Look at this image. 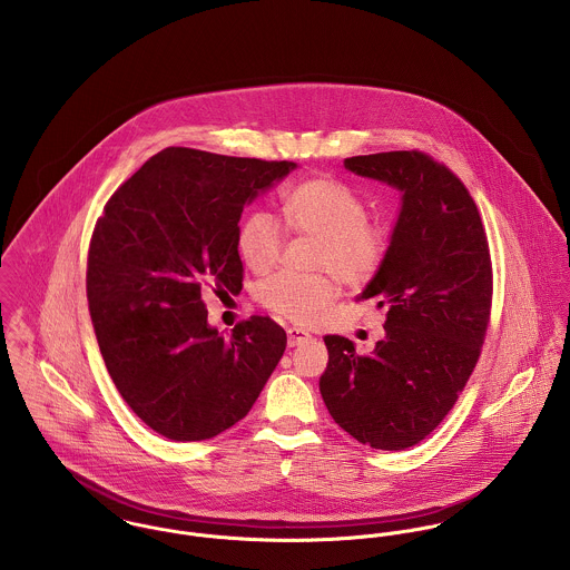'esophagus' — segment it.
I'll use <instances>...</instances> for the list:
<instances>
[{
  "mask_svg": "<svg viewBox=\"0 0 570 570\" xmlns=\"http://www.w3.org/2000/svg\"><path fill=\"white\" fill-rule=\"evenodd\" d=\"M312 335L305 331V328H298V326H289L287 328V344L289 346H296V344H303L307 342Z\"/></svg>",
  "mask_w": 570,
  "mask_h": 570,
  "instance_id": "obj_1",
  "label": "esophagus"
}]
</instances>
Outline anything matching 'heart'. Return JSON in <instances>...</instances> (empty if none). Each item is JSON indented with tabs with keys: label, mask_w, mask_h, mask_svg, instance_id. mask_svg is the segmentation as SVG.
I'll return each mask as SVG.
<instances>
[{
	"label": "heart",
	"mask_w": 570,
	"mask_h": 570,
	"mask_svg": "<svg viewBox=\"0 0 570 570\" xmlns=\"http://www.w3.org/2000/svg\"><path fill=\"white\" fill-rule=\"evenodd\" d=\"M283 222L289 230L318 239L314 267L321 274L276 272L256 287L258 303L296 325L316 323L340 298L341 276L357 287L368 283L389 254V230L368 219L366 202L346 184L314 177L294 186L283 199ZM239 254L256 272H269L283 254L285 228L265 213H249L239 228Z\"/></svg>",
	"instance_id": "b5f03b06"
}]
</instances>
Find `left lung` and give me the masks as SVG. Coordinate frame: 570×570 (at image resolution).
I'll return each mask as SVG.
<instances>
[{"label":"left lung","instance_id":"8db88e82","mask_svg":"<svg viewBox=\"0 0 570 570\" xmlns=\"http://www.w3.org/2000/svg\"><path fill=\"white\" fill-rule=\"evenodd\" d=\"M344 166L402 190V213L380 272L357 296L386 309V335L371 355L325 335L321 393L360 443L406 450L436 430L481 357L493 294L488 235L465 184L423 151Z\"/></svg>","mask_w":570,"mask_h":570}]
</instances>
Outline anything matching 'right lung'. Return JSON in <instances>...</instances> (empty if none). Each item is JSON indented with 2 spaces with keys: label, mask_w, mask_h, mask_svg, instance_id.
Returning <instances> with one entry per match:
<instances>
[{
  "label": "right lung",
  "mask_w": 570,
  "mask_h": 570,
  "mask_svg": "<svg viewBox=\"0 0 570 570\" xmlns=\"http://www.w3.org/2000/svg\"><path fill=\"white\" fill-rule=\"evenodd\" d=\"M294 166L168 147L96 222L87 301L105 366L127 406L170 441L242 421L283 357V326L252 316L226 337L208 325L202 292H242L244 206Z\"/></svg>",
  "instance_id": "add662e5"
}]
</instances>
